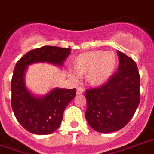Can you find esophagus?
Listing matches in <instances>:
<instances>
[{
    "label": "esophagus",
    "mask_w": 154,
    "mask_h": 154,
    "mask_svg": "<svg viewBox=\"0 0 154 154\" xmlns=\"http://www.w3.org/2000/svg\"><path fill=\"white\" fill-rule=\"evenodd\" d=\"M83 92H84V88H83V87H81V86L77 87V94H83Z\"/></svg>",
    "instance_id": "1"
}]
</instances>
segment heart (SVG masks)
Listing matches in <instances>:
<instances>
[{
  "instance_id": "heart-1",
  "label": "heart",
  "mask_w": 154,
  "mask_h": 154,
  "mask_svg": "<svg viewBox=\"0 0 154 154\" xmlns=\"http://www.w3.org/2000/svg\"><path fill=\"white\" fill-rule=\"evenodd\" d=\"M118 67V58L112 52L89 51L78 54L72 61L75 73L84 77L94 86L103 85L110 79Z\"/></svg>"
}]
</instances>
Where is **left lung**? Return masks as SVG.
Segmentation results:
<instances>
[{"instance_id":"left-lung-1","label":"left lung","mask_w":154,"mask_h":154,"mask_svg":"<svg viewBox=\"0 0 154 154\" xmlns=\"http://www.w3.org/2000/svg\"><path fill=\"white\" fill-rule=\"evenodd\" d=\"M118 71L99 87L86 90V118L98 132L111 133L123 128L140 101V77L131 58L118 51Z\"/></svg>"}]
</instances>
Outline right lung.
<instances>
[{"mask_svg": "<svg viewBox=\"0 0 154 154\" xmlns=\"http://www.w3.org/2000/svg\"><path fill=\"white\" fill-rule=\"evenodd\" d=\"M70 51V48L45 45L28 51L17 62L11 80V106L18 122L28 131L47 135L58 129L64 109L76 96L77 90L56 88L45 96L36 97L24 85L26 68L38 62L62 65Z\"/></svg>", "mask_w": 154, "mask_h": 154, "instance_id": "right-lung-1", "label": "right lung"}]
</instances>
